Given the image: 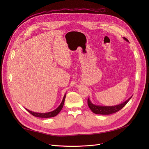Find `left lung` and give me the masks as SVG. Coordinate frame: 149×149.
I'll list each match as a JSON object with an SVG mask.
<instances>
[{
	"label": "left lung",
	"mask_w": 149,
	"mask_h": 149,
	"mask_svg": "<svg viewBox=\"0 0 149 149\" xmlns=\"http://www.w3.org/2000/svg\"><path fill=\"white\" fill-rule=\"evenodd\" d=\"M124 39L126 41L129 42V40L126 38L124 37ZM132 98L130 97L126 101H124V103L116 105V106H98V105H95L91 103V101H90L89 98L88 99V104L89 108L91 109V110L96 114H100V115H110L112 113H116L118 111L124 107L126 104L128 103V101L130 100Z\"/></svg>",
	"instance_id": "obj_1"
}]
</instances>
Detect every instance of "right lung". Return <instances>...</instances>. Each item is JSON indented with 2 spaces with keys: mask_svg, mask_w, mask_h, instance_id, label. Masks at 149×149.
I'll return each mask as SVG.
<instances>
[{
  "mask_svg": "<svg viewBox=\"0 0 149 149\" xmlns=\"http://www.w3.org/2000/svg\"><path fill=\"white\" fill-rule=\"evenodd\" d=\"M65 98H66V94L64 95V97H63V100L61 101V104H60V106L56 109H55L54 111H53L52 112H46V113H37V112H34L32 111H30L27 109H26V110L28 112H29L31 115H33L34 116L39 117V118H51V117H54L55 116H56L57 115H58V113L61 111L63 107Z\"/></svg>",
  "mask_w": 149,
  "mask_h": 149,
  "instance_id": "add662e5",
  "label": "right lung"
}]
</instances>
